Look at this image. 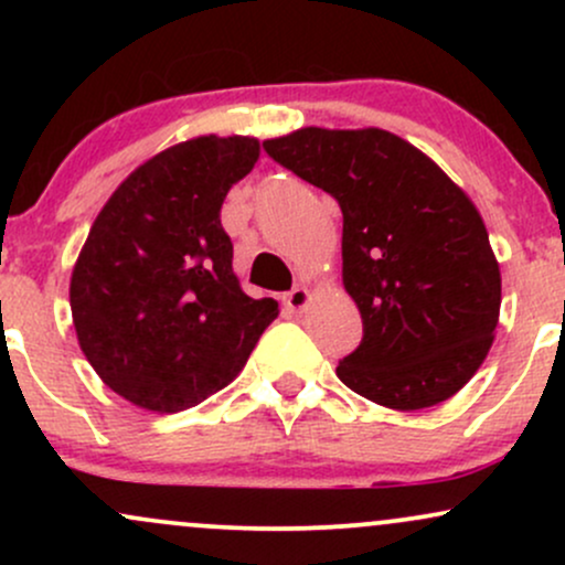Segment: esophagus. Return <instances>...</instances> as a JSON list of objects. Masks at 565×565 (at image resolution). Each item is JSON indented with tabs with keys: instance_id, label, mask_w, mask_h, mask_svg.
<instances>
[{
	"instance_id": "1",
	"label": "esophagus",
	"mask_w": 565,
	"mask_h": 565,
	"mask_svg": "<svg viewBox=\"0 0 565 565\" xmlns=\"http://www.w3.org/2000/svg\"><path fill=\"white\" fill-rule=\"evenodd\" d=\"M308 302H310V291L305 287H295L284 295V305H287L289 310H295V313H300V310L308 308Z\"/></svg>"
}]
</instances>
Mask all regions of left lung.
<instances>
[{
    "instance_id": "left-lung-1",
    "label": "left lung",
    "mask_w": 565,
    "mask_h": 565,
    "mask_svg": "<svg viewBox=\"0 0 565 565\" xmlns=\"http://www.w3.org/2000/svg\"><path fill=\"white\" fill-rule=\"evenodd\" d=\"M263 148L342 210V284L364 337L337 377L398 412L462 391L494 342L502 305L499 263L468 193L377 127H305Z\"/></svg>"
}]
</instances>
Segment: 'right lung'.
Segmentation results:
<instances>
[{"label": "right lung", "instance_id": "1", "mask_svg": "<svg viewBox=\"0 0 565 565\" xmlns=\"http://www.w3.org/2000/svg\"><path fill=\"white\" fill-rule=\"evenodd\" d=\"M255 138L178 142L140 164L95 217L71 274V316L97 377L129 404L174 414L242 372L278 302L252 300L220 223L252 172Z\"/></svg>", "mask_w": 565, "mask_h": 565}]
</instances>
